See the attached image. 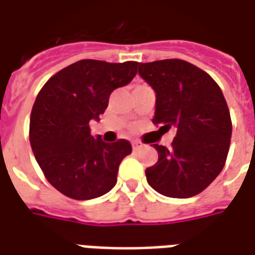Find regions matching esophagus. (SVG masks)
I'll use <instances>...</instances> for the list:
<instances>
[{"label": "esophagus", "mask_w": 255, "mask_h": 255, "mask_svg": "<svg viewBox=\"0 0 255 255\" xmlns=\"http://www.w3.org/2000/svg\"><path fill=\"white\" fill-rule=\"evenodd\" d=\"M131 145H133V149H140L141 146H142V144H141L140 141H133Z\"/></svg>", "instance_id": "obj_1"}]
</instances>
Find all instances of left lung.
Wrapping results in <instances>:
<instances>
[{"label": "left lung", "instance_id": "obj_1", "mask_svg": "<svg viewBox=\"0 0 255 255\" xmlns=\"http://www.w3.org/2000/svg\"><path fill=\"white\" fill-rule=\"evenodd\" d=\"M138 74L156 94L153 124L175 128L172 146H153L156 164L145 170L149 186L166 197L189 198L216 179L226 163L232 124L220 87L182 59L138 64Z\"/></svg>", "mask_w": 255, "mask_h": 255}]
</instances>
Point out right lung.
<instances>
[{"mask_svg":"<svg viewBox=\"0 0 255 255\" xmlns=\"http://www.w3.org/2000/svg\"><path fill=\"white\" fill-rule=\"evenodd\" d=\"M137 66L134 61L81 59L54 74L36 96L29 120L31 148L47 181L66 197L92 200L115 186L118 167L131 145L94 137L89 122L100 121L111 92L129 84Z\"/></svg>","mask_w":255,"mask_h":255,"instance_id":"add662e5","label":"right lung"}]
</instances>
